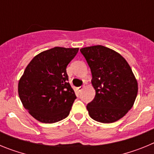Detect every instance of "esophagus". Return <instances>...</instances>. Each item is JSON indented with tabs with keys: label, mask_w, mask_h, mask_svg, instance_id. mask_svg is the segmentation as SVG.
<instances>
[{
	"label": "esophagus",
	"mask_w": 154,
	"mask_h": 154,
	"mask_svg": "<svg viewBox=\"0 0 154 154\" xmlns=\"http://www.w3.org/2000/svg\"><path fill=\"white\" fill-rule=\"evenodd\" d=\"M85 85H82V86H79V87H78V90L79 91V92H80V91H82V89H83L84 88H85Z\"/></svg>",
	"instance_id": "1"
}]
</instances>
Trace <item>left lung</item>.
<instances>
[{
    "label": "left lung",
    "mask_w": 154,
    "mask_h": 154,
    "mask_svg": "<svg viewBox=\"0 0 154 154\" xmlns=\"http://www.w3.org/2000/svg\"><path fill=\"white\" fill-rule=\"evenodd\" d=\"M81 53L91 69L96 96L86 106L94 120L111 123L133 107L138 84L133 71L119 53L103 45L82 48Z\"/></svg>",
    "instance_id": "obj_1"
}]
</instances>
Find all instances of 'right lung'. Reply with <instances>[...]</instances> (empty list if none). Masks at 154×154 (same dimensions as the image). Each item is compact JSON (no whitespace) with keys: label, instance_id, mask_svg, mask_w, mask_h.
Instances as JSON below:
<instances>
[{"label":"right lung","instance_id":"obj_1","mask_svg":"<svg viewBox=\"0 0 154 154\" xmlns=\"http://www.w3.org/2000/svg\"><path fill=\"white\" fill-rule=\"evenodd\" d=\"M79 48L55 47L35 55L18 82L23 106L35 119L53 123L69 116L75 99L66 67Z\"/></svg>","mask_w":154,"mask_h":154}]
</instances>
